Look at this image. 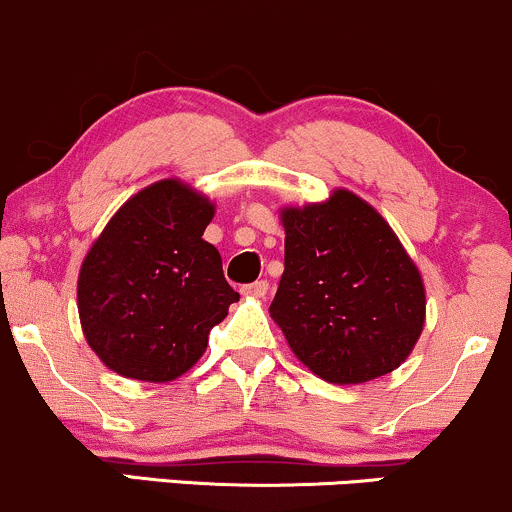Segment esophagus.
Instances as JSON below:
<instances>
[{
    "instance_id": "obj_1",
    "label": "esophagus",
    "mask_w": 512,
    "mask_h": 512,
    "mask_svg": "<svg viewBox=\"0 0 512 512\" xmlns=\"http://www.w3.org/2000/svg\"><path fill=\"white\" fill-rule=\"evenodd\" d=\"M267 291H269V284L267 281H255V284H248V286H243V296H250V298H262L267 296Z\"/></svg>"
}]
</instances>
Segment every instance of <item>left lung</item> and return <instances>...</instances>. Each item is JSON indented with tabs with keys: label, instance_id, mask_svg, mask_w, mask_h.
<instances>
[{
	"label": "left lung",
	"instance_id": "8db88e82",
	"mask_svg": "<svg viewBox=\"0 0 512 512\" xmlns=\"http://www.w3.org/2000/svg\"><path fill=\"white\" fill-rule=\"evenodd\" d=\"M279 219L284 274L269 315L298 361L334 385L402 366L424 332L426 289L390 223L344 187Z\"/></svg>",
	"mask_w": 512,
	"mask_h": 512
}]
</instances>
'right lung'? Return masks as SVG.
Here are the masks:
<instances>
[{
	"label": "right lung",
	"mask_w": 512,
	"mask_h": 512,
	"mask_svg": "<svg viewBox=\"0 0 512 512\" xmlns=\"http://www.w3.org/2000/svg\"><path fill=\"white\" fill-rule=\"evenodd\" d=\"M216 204L178 178L146 185L93 240L76 281L81 330L105 368L170 383L202 358L238 291L204 240Z\"/></svg>",
	"instance_id": "obj_1"
}]
</instances>
